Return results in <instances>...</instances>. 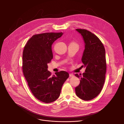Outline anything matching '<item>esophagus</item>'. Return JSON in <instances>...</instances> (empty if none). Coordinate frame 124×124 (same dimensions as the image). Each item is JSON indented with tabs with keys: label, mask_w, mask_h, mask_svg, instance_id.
Wrapping results in <instances>:
<instances>
[{
	"label": "esophagus",
	"mask_w": 124,
	"mask_h": 124,
	"mask_svg": "<svg viewBox=\"0 0 124 124\" xmlns=\"http://www.w3.org/2000/svg\"><path fill=\"white\" fill-rule=\"evenodd\" d=\"M69 76H70V77H74V75L73 74H72V73H70V74H69Z\"/></svg>",
	"instance_id": "34e87169"
}]
</instances>
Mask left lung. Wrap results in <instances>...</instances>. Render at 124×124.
Wrapping results in <instances>:
<instances>
[{"label":"left lung","instance_id":"8db88e82","mask_svg":"<svg viewBox=\"0 0 124 124\" xmlns=\"http://www.w3.org/2000/svg\"><path fill=\"white\" fill-rule=\"evenodd\" d=\"M84 42L81 60L86 68L85 73L80 76L79 84L75 88L76 94L80 99L89 101L96 98L103 87L107 70L105 50L100 40L91 32L77 29Z\"/></svg>","mask_w":124,"mask_h":124}]
</instances>
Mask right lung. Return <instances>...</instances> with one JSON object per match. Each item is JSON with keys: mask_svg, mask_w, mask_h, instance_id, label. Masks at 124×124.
Here are the masks:
<instances>
[{"mask_svg": "<svg viewBox=\"0 0 124 124\" xmlns=\"http://www.w3.org/2000/svg\"><path fill=\"white\" fill-rule=\"evenodd\" d=\"M63 33H45L34 35L28 41L23 54V75L33 95L45 103L56 101L62 87L69 78L65 71L51 76L47 64L53 58L51 46Z\"/></svg>", "mask_w": 124, "mask_h": 124, "instance_id": "obj_1", "label": "right lung"}]
</instances>
